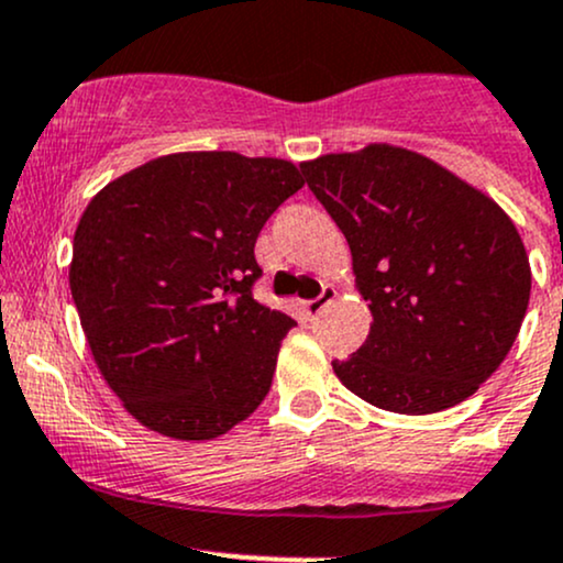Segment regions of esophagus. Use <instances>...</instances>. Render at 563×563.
<instances>
[{
  "mask_svg": "<svg viewBox=\"0 0 563 563\" xmlns=\"http://www.w3.org/2000/svg\"><path fill=\"white\" fill-rule=\"evenodd\" d=\"M333 299H336V288H333V286H323V291H320L318 299L305 301L307 318H318V314L323 312V307H329Z\"/></svg>",
  "mask_w": 563,
  "mask_h": 563,
  "instance_id": "34e87169",
  "label": "esophagus"
}]
</instances>
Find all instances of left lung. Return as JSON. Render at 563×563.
I'll return each instance as SVG.
<instances>
[{"label":"left lung","instance_id":"8db88e82","mask_svg":"<svg viewBox=\"0 0 563 563\" xmlns=\"http://www.w3.org/2000/svg\"><path fill=\"white\" fill-rule=\"evenodd\" d=\"M301 173L347 238L374 318L333 374L395 413L471 398L510 352L532 291L510 216L430 157L390 144L323 154Z\"/></svg>","mask_w":563,"mask_h":563}]
</instances>
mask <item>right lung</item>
<instances>
[{
  "instance_id": "right-lung-1",
  "label": "right lung",
  "mask_w": 563,
  "mask_h": 563,
  "mask_svg": "<svg viewBox=\"0 0 563 563\" xmlns=\"http://www.w3.org/2000/svg\"><path fill=\"white\" fill-rule=\"evenodd\" d=\"M305 187L288 159L178 152L98 191L69 286L107 385L144 428L211 441L269 393L288 314L253 299L258 232Z\"/></svg>"
}]
</instances>
